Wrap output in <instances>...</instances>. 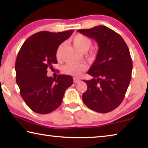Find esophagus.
I'll list each match as a JSON object with an SVG mask.
<instances>
[{"instance_id": "esophagus-1", "label": "esophagus", "mask_w": 148, "mask_h": 148, "mask_svg": "<svg viewBox=\"0 0 148 148\" xmlns=\"http://www.w3.org/2000/svg\"><path fill=\"white\" fill-rule=\"evenodd\" d=\"M73 79H74V82L75 84H77L80 82V79L79 78H77V77H74Z\"/></svg>"}]
</instances>
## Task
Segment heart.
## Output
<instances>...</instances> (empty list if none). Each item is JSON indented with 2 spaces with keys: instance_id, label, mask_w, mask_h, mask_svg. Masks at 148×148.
I'll return each instance as SVG.
<instances>
[{
  "instance_id": "1",
  "label": "heart",
  "mask_w": 148,
  "mask_h": 148,
  "mask_svg": "<svg viewBox=\"0 0 148 148\" xmlns=\"http://www.w3.org/2000/svg\"><path fill=\"white\" fill-rule=\"evenodd\" d=\"M72 42L75 46H76L79 51L82 52H86L90 49L92 46L91 39L88 36L82 34H76L72 39ZM64 46V43H61L57 47L56 50V58L60 59L61 57V55L63 51ZM95 54L93 51L89 53L90 57H94ZM86 69V65L84 63H76V62H69V63L64 65L62 67V72L65 74L71 75L73 76H78L82 72L85 71Z\"/></svg>"
}]
</instances>
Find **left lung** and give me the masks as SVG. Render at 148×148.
<instances>
[{"label":"left lung","mask_w":148,"mask_h":148,"mask_svg":"<svg viewBox=\"0 0 148 148\" xmlns=\"http://www.w3.org/2000/svg\"><path fill=\"white\" fill-rule=\"evenodd\" d=\"M77 32L94 39L97 55L84 80L87 86L82 95L84 104L93 111L108 113L121 103L131 79L132 61L129 47L119 34L103 25Z\"/></svg>","instance_id":"obj_1"}]
</instances>
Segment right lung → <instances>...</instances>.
Returning <instances> with one entry per match:
<instances>
[{"instance_id":"add662e5","label":"right lung","mask_w":148,"mask_h":148,"mask_svg":"<svg viewBox=\"0 0 148 148\" xmlns=\"http://www.w3.org/2000/svg\"><path fill=\"white\" fill-rule=\"evenodd\" d=\"M72 30L59 32L40 31L32 35L20 49L15 69L20 95L32 111L47 114L61 105L64 92L73 84L72 77L47 76V69L57 63V47L68 39Z\"/></svg>"}]
</instances>
